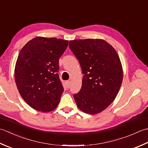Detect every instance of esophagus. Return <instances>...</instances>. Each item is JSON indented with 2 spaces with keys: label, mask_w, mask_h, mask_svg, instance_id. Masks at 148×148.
Segmentation results:
<instances>
[{
  "label": "esophagus",
  "mask_w": 148,
  "mask_h": 148,
  "mask_svg": "<svg viewBox=\"0 0 148 148\" xmlns=\"http://www.w3.org/2000/svg\"><path fill=\"white\" fill-rule=\"evenodd\" d=\"M66 86H67V87H70V80H68V81H66Z\"/></svg>",
  "instance_id": "obj_1"
}]
</instances>
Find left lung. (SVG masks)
I'll return each instance as SVG.
<instances>
[{"instance_id":"1","label":"left lung","mask_w":148,"mask_h":148,"mask_svg":"<svg viewBox=\"0 0 148 148\" xmlns=\"http://www.w3.org/2000/svg\"><path fill=\"white\" fill-rule=\"evenodd\" d=\"M84 77L80 91L73 95L77 107L88 114L100 113L115 99L121 86V62L114 48L102 39L70 41Z\"/></svg>"}]
</instances>
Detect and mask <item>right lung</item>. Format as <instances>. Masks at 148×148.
I'll use <instances>...</instances> for the list:
<instances>
[{
    "instance_id": "right-lung-1",
    "label": "right lung",
    "mask_w": 148,
    "mask_h": 148,
    "mask_svg": "<svg viewBox=\"0 0 148 148\" xmlns=\"http://www.w3.org/2000/svg\"><path fill=\"white\" fill-rule=\"evenodd\" d=\"M68 45V40L38 36L21 49L14 79L21 96L34 109L48 112L58 106L64 91L59 60Z\"/></svg>"
}]
</instances>
